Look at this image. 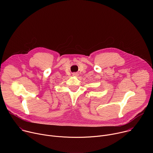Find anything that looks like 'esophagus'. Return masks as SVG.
<instances>
[{"instance_id":"obj_1","label":"esophagus","mask_w":153,"mask_h":153,"mask_svg":"<svg viewBox=\"0 0 153 153\" xmlns=\"http://www.w3.org/2000/svg\"><path fill=\"white\" fill-rule=\"evenodd\" d=\"M73 75L74 76H78V73H73Z\"/></svg>"}]
</instances>
